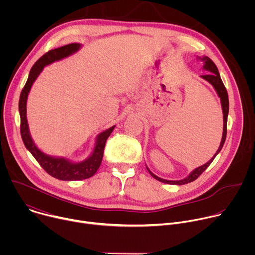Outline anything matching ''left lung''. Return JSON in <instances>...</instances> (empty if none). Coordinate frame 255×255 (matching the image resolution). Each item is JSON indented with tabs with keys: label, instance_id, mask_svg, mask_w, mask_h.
<instances>
[{
	"label": "left lung",
	"instance_id": "left-lung-1",
	"mask_svg": "<svg viewBox=\"0 0 255 255\" xmlns=\"http://www.w3.org/2000/svg\"><path fill=\"white\" fill-rule=\"evenodd\" d=\"M197 58L201 61H203L204 65H203V69L208 71V74L205 76H201L202 79H204L205 81H207L209 84H211L213 86V88L215 89L218 97L220 98L221 101V106H222V111H223V134H222V139H221V143L220 146L218 148V150L216 151V153L214 154V156L205 164L195 168L187 177H185L184 179H178V180H169V179H164L161 178L157 175H155L146 165V168L148 170V172L151 174L152 177H154L155 179L161 181V183L164 184H169V185H176V186H181V185H186L189 183H192V181L196 180L205 170L206 168L212 163V161L214 160V158L217 156V154L219 153L223 147L225 139H226V134H227V118H228V113H229V99H228V94L226 91V88L221 80L219 70H218L216 64L208 57V56H197Z\"/></svg>",
	"mask_w": 255,
	"mask_h": 255
}]
</instances>
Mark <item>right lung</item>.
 Instances as JSON below:
<instances>
[{
	"label": "right lung",
	"instance_id": "right-lung-1",
	"mask_svg": "<svg viewBox=\"0 0 255 255\" xmlns=\"http://www.w3.org/2000/svg\"><path fill=\"white\" fill-rule=\"evenodd\" d=\"M81 43H70L52 49L45 53L43 56H41L32 66L29 72L28 80L21 92L19 100V113L21 119L20 130L25 147L30 151V153L38 161V163L43 167V169L47 173L60 180H82L93 176L101 165L106 141L116 126L114 125L110 128H108L107 130L97 135L93 151L86 159L82 161H72L66 157L48 155L36 146V144L34 143L31 137L27 121L26 105L28 95L32 88L33 83L38 78V76L41 74V71L46 65H49L54 61H58L72 55L74 53L78 52L81 49Z\"/></svg>",
	"mask_w": 255,
	"mask_h": 255
}]
</instances>
